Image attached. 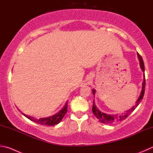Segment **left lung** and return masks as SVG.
<instances>
[{"label": "left lung", "instance_id": "1", "mask_svg": "<svg viewBox=\"0 0 153 153\" xmlns=\"http://www.w3.org/2000/svg\"><path fill=\"white\" fill-rule=\"evenodd\" d=\"M137 55L138 57V59H139L140 62V68L142 69L143 71L144 72V62H143V59L142 57L140 56L139 53H137ZM144 90H145V76H144V80L143 82V88H142V91H141L140 95L139 96V98H138L137 101L136 102V105H133V107L128 110H127L126 112L124 114H122L121 115H110V114H105L100 112L98 109V108L96 107V105H95V103H94V101L93 102V107H92V112L94 113V114L95 115L96 117L98 119V120L101 122L102 123L104 124H112V123H117V122L123 120L124 119H126L128 116L130 115V114L131 113L132 111H134L136 108L138 106V105L140 104V102L142 100L144 94ZM92 92L94 96L95 95L96 93V90H92Z\"/></svg>", "mask_w": 153, "mask_h": 153}]
</instances>
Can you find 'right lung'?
<instances>
[{
    "mask_svg": "<svg viewBox=\"0 0 153 153\" xmlns=\"http://www.w3.org/2000/svg\"><path fill=\"white\" fill-rule=\"evenodd\" d=\"M68 111V102H66L65 105L63 106V108L59 112L56 114H54L53 116H50V117L45 118H39V119H36L34 118V117H32V116H28L25 114L22 113L23 114L26 116L27 118H29L33 122H35V123L39 124L41 125H46V126H54L55 124H59L61 120H62L63 118L64 117L65 115L66 112Z\"/></svg>",
    "mask_w": 153,
    "mask_h": 153,
    "instance_id": "obj_1",
    "label": "right lung"
}]
</instances>
